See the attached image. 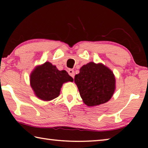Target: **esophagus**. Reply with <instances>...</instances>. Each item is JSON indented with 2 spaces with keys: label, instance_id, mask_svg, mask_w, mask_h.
I'll use <instances>...</instances> for the list:
<instances>
[{
  "label": "esophagus",
  "instance_id": "34e87169",
  "mask_svg": "<svg viewBox=\"0 0 148 148\" xmlns=\"http://www.w3.org/2000/svg\"><path fill=\"white\" fill-rule=\"evenodd\" d=\"M68 72H69V75L70 76H71V77H72L74 78V71H73V70H72V69H70V70H69V71H68Z\"/></svg>",
  "mask_w": 148,
  "mask_h": 148
}]
</instances>
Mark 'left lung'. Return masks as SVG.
I'll return each instance as SVG.
<instances>
[{"instance_id": "1", "label": "left lung", "mask_w": 148, "mask_h": 148, "mask_svg": "<svg viewBox=\"0 0 148 148\" xmlns=\"http://www.w3.org/2000/svg\"><path fill=\"white\" fill-rule=\"evenodd\" d=\"M74 82L85 104L96 106L109 101L116 90V77L102 63L90 62L79 69Z\"/></svg>"}]
</instances>
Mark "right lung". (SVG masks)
Returning a JSON list of instances; mask_svg holds the SVG:
<instances>
[{
  "label": "right lung",
  "mask_w": 148,
  "mask_h": 148,
  "mask_svg": "<svg viewBox=\"0 0 148 148\" xmlns=\"http://www.w3.org/2000/svg\"><path fill=\"white\" fill-rule=\"evenodd\" d=\"M73 80L66 71H59L47 61L36 66L30 74V84L34 95L44 101L59 97L62 84Z\"/></svg>",
  "instance_id": "add662e5"
}]
</instances>
